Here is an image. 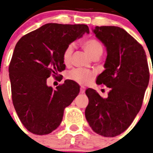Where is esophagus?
<instances>
[{"mask_svg":"<svg viewBox=\"0 0 153 153\" xmlns=\"http://www.w3.org/2000/svg\"><path fill=\"white\" fill-rule=\"evenodd\" d=\"M85 91H86V88H85V87H84L83 86H80V93H81V94H84Z\"/></svg>","mask_w":153,"mask_h":153,"instance_id":"esophagus-1","label":"esophagus"}]
</instances>
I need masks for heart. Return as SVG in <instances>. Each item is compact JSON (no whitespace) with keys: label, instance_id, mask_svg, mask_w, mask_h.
Returning a JSON list of instances; mask_svg holds the SVG:
<instances>
[{"label":"heart","instance_id":"obj_1","mask_svg":"<svg viewBox=\"0 0 153 153\" xmlns=\"http://www.w3.org/2000/svg\"><path fill=\"white\" fill-rule=\"evenodd\" d=\"M82 48L92 59L95 57H100L103 52V45L98 39L91 38L85 39L81 43ZM73 47L68 45L62 53V60L64 64L69 65L71 61ZM67 79L72 81L76 82L79 84H88L94 78V73L91 71L81 68H77L71 71L67 74Z\"/></svg>","mask_w":153,"mask_h":153}]
</instances>
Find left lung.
I'll list each match as a JSON object with an SVG mask.
<instances>
[{
	"label": "left lung",
	"mask_w": 153,
	"mask_h": 153,
	"mask_svg": "<svg viewBox=\"0 0 153 153\" xmlns=\"http://www.w3.org/2000/svg\"><path fill=\"white\" fill-rule=\"evenodd\" d=\"M94 32L106 47L104 71L96 83L110 89L106 98L93 89L86 94V118L96 133L106 137L120 135L140 111L149 82V69L143 47L123 28L96 26Z\"/></svg>",
	"instance_id": "1"
}]
</instances>
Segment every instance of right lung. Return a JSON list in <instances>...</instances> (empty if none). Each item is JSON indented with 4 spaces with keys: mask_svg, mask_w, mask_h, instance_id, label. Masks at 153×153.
<instances>
[{
    "mask_svg": "<svg viewBox=\"0 0 153 153\" xmlns=\"http://www.w3.org/2000/svg\"><path fill=\"white\" fill-rule=\"evenodd\" d=\"M85 32L89 33L86 25L50 23L25 35L16 45L8 67L12 99L31 133L46 135L57 128L64 109L79 94L75 82L66 80L54 90L48 86L47 79L51 74L57 78L64 71L62 53Z\"/></svg>",
    "mask_w": 153,
    "mask_h": 153,
    "instance_id": "1",
    "label": "right lung"
}]
</instances>
